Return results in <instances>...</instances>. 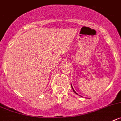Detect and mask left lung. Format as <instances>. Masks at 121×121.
Segmentation results:
<instances>
[{"label":"left lung","mask_w":121,"mask_h":121,"mask_svg":"<svg viewBox=\"0 0 121 121\" xmlns=\"http://www.w3.org/2000/svg\"><path fill=\"white\" fill-rule=\"evenodd\" d=\"M71 87H72V89H73V91H74V92L76 93V94H77V95H78V94H77V93H76V92L75 91V90H74V88H73V86H72V85H71Z\"/></svg>","instance_id":"1"}]
</instances>
